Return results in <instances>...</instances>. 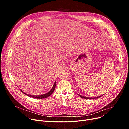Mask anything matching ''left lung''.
<instances>
[{"label":"left lung","instance_id":"8db88e82","mask_svg":"<svg viewBox=\"0 0 129 129\" xmlns=\"http://www.w3.org/2000/svg\"><path fill=\"white\" fill-rule=\"evenodd\" d=\"M78 95L80 96V97L81 98H85V99H96V98H99V97H100L102 96H99V97H94V98H92V97H84V96H82L81 95H79V94H78Z\"/></svg>","mask_w":129,"mask_h":129}]
</instances>
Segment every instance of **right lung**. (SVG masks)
I'll list each match as a JSON object with an SVG mask.
<instances>
[{
  "label": "right lung",
  "mask_w": 129,
  "mask_h": 129,
  "mask_svg": "<svg viewBox=\"0 0 129 129\" xmlns=\"http://www.w3.org/2000/svg\"><path fill=\"white\" fill-rule=\"evenodd\" d=\"M55 86H56V82L54 83V85H53V87H52V89H51L49 92H47V93H45V94H42V95H39V96H31V95H29V94H26L25 93L23 92L21 90V91L23 93L25 94L26 96H29V97H33V98H38V99H39H39H42V98H47V97H49L50 96H51V94L53 92V91H54V90H55Z\"/></svg>",
  "instance_id": "add662e5"
}]
</instances>
